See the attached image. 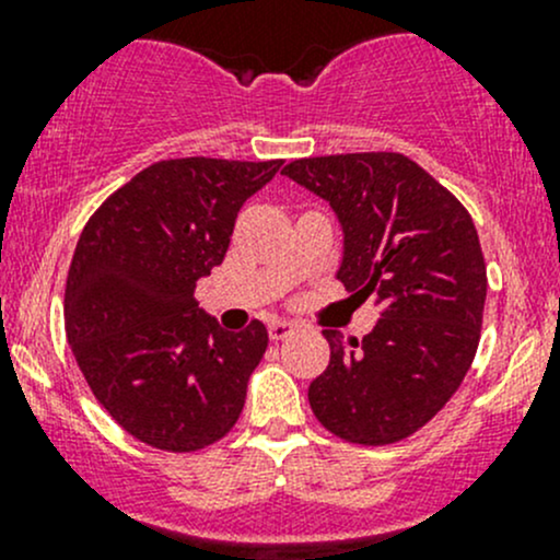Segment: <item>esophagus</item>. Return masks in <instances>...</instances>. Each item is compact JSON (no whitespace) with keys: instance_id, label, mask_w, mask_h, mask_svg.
<instances>
[{"instance_id":"obj_1","label":"esophagus","mask_w":560,"mask_h":560,"mask_svg":"<svg viewBox=\"0 0 560 560\" xmlns=\"http://www.w3.org/2000/svg\"><path fill=\"white\" fill-rule=\"evenodd\" d=\"M268 332H270V338H273V341H284L287 336H292V332H295V325H292V322H287V319H273L268 325Z\"/></svg>"}]
</instances>
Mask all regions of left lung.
Returning a JSON list of instances; mask_svg holds the SVG:
<instances>
[{"mask_svg": "<svg viewBox=\"0 0 560 560\" xmlns=\"http://www.w3.org/2000/svg\"><path fill=\"white\" fill-rule=\"evenodd\" d=\"M284 175L330 202L343 230L336 276L382 306L363 341L325 330L330 363L308 404L347 442H400L444 409L477 354L488 295L477 228L453 191L393 151L308 156Z\"/></svg>", "mask_w": 560, "mask_h": 560, "instance_id": "1", "label": "left lung"}]
</instances>
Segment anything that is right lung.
Segmentation results:
<instances>
[{
  "label": "right lung",
  "instance_id": "add662e5",
  "mask_svg": "<svg viewBox=\"0 0 560 560\" xmlns=\"http://www.w3.org/2000/svg\"><path fill=\"white\" fill-rule=\"evenodd\" d=\"M281 160H165L113 191L83 228L65 290L67 341L94 398L167 453L219 442L268 349L254 319L228 332L195 287L222 265L241 206Z\"/></svg>",
  "mask_w": 560,
  "mask_h": 560
}]
</instances>
